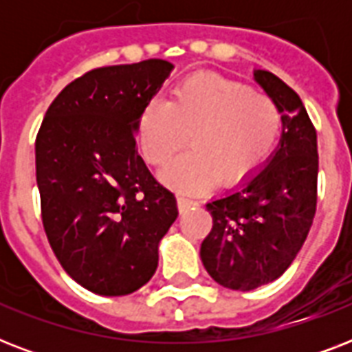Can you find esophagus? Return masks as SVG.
I'll list each match as a JSON object with an SVG mask.
<instances>
[{
  "instance_id": "obj_1",
  "label": "esophagus",
  "mask_w": 352,
  "mask_h": 352,
  "mask_svg": "<svg viewBox=\"0 0 352 352\" xmlns=\"http://www.w3.org/2000/svg\"><path fill=\"white\" fill-rule=\"evenodd\" d=\"M177 204H179V210H181V212H188V210H192L193 206H197V201H193V199L186 197V195H179V197H177Z\"/></svg>"
}]
</instances>
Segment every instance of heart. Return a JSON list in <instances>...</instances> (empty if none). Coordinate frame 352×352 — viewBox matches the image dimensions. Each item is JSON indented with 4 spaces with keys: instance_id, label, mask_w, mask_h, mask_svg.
<instances>
[{
    "instance_id": "b5f03b06",
    "label": "heart",
    "mask_w": 352,
    "mask_h": 352,
    "mask_svg": "<svg viewBox=\"0 0 352 352\" xmlns=\"http://www.w3.org/2000/svg\"><path fill=\"white\" fill-rule=\"evenodd\" d=\"M281 111L265 93L217 74H195L151 100L137 122L144 159L166 166L188 142L192 149L162 171V181L184 193L206 192L252 177L272 153L281 133Z\"/></svg>"
}]
</instances>
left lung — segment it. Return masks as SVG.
Instances as JSON below:
<instances>
[{
	"label": "left lung",
	"instance_id": "8db88e82",
	"mask_svg": "<svg viewBox=\"0 0 352 352\" xmlns=\"http://www.w3.org/2000/svg\"><path fill=\"white\" fill-rule=\"evenodd\" d=\"M254 80L278 104L281 138L263 170L212 199L214 226L201 245L206 272L232 290L272 283L294 261L316 214V129L294 91L256 69Z\"/></svg>",
	"mask_w": 352,
	"mask_h": 352
}]
</instances>
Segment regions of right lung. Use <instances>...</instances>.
Wrapping results in <instances>:
<instances>
[{
  "label": "right lung",
  "mask_w": 352,
  "mask_h": 352,
  "mask_svg": "<svg viewBox=\"0 0 352 352\" xmlns=\"http://www.w3.org/2000/svg\"><path fill=\"white\" fill-rule=\"evenodd\" d=\"M173 71L166 60L93 69L63 87L36 137L47 239L63 270L100 296L153 278L175 195L138 155L137 122Z\"/></svg>",
  "instance_id": "right-lung-1"
}]
</instances>
